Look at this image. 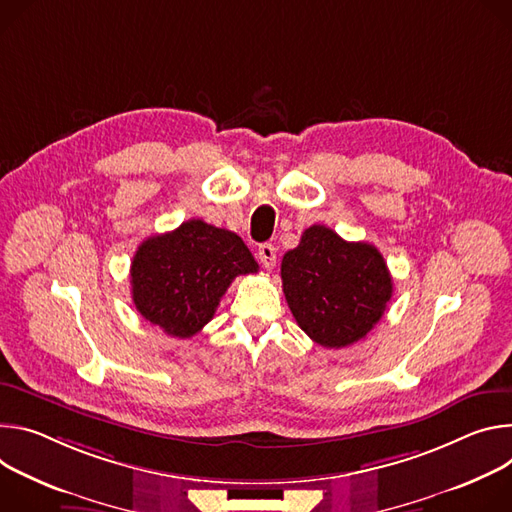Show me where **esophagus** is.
<instances>
[{"label": "esophagus", "instance_id": "1", "mask_svg": "<svg viewBox=\"0 0 512 512\" xmlns=\"http://www.w3.org/2000/svg\"><path fill=\"white\" fill-rule=\"evenodd\" d=\"M258 260L266 270H272L276 264V248L272 244H262L258 248Z\"/></svg>", "mask_w": 512, "mask_h": 512}]
</instances>
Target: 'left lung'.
<instances>
[{
  "mask_svg": "<svg viewBox=\"0 0 512 512\" xmlns=\"http://www.w3.org/2000/svg\"><path fill=\"white\" fill-rule=\"evenodd\" d=\"M282 291L299 327L323 348H346L382 319L392 278L382 254L311 225L282 256Z\"/></svg>",
  "mask_w": 512,
  "mask_h": 512,
  "instance_id": "1",
  "label": "left lung"
}]
</instances>
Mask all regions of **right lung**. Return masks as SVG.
Wrapping results in <instances>:
<instances>
[{
  "label": "right lung",
  "mask_w": 512,
  "mask_h": 512,
  "mask_svg": "<svg viewBox=\"0 0 512 512\" xmlns=\"http://www.w3.org/2000/svg\"><path fill=\"white\" fill-rule=\"evenodd\" d=\"M258 272L248 246L234 232L203 219L144 240L132 260V301L138 313L173 337L201 331L240 274Z\"/></svg>",
  "instance_id": "right-lung-1"
}]
</instances>
